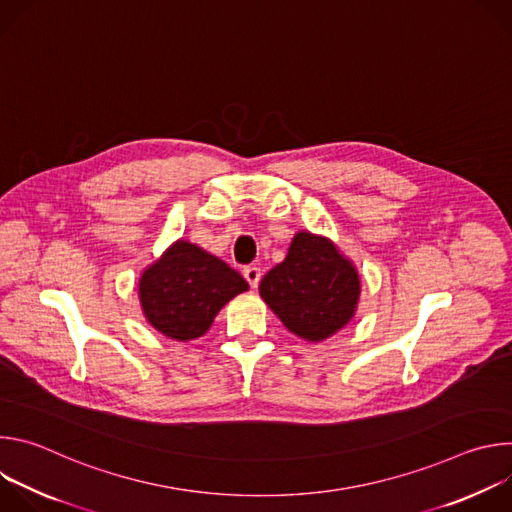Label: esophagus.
<instances>
[{
	"label": "esophagus",
	"instance_id": "obj_1",
	"mask_svg": "<svg viewBox=\"0 0 512 512\" xmlns=\"http://www.w3.org/2000/svg\"><path fill=\"white\" fill-rule=\"evenodd\" d=\"M243 275H245V279L249 281L251 287H257V283L261 279V269L257 265H249V267L243 269Z\"/></svg>",
	"mask_w": 512,
	"mask_h": 512
}]
</instances>
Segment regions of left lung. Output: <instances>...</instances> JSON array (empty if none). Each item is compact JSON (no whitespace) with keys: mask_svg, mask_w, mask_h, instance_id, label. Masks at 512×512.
Instances as JSON below:
<instances>
[{"mask_svg":"<svg viewBox=\"0 0 512 512\" xmlns=\"http://www.w3.org/2000/svg\"><path fill=\"white\" fill-rule=\"evenodd\" d=\"M259 294L289 332L320 342L354 316L360 281L328 239L298 233L287 257L261 279Z\"/></svg>","mask_w":512,"mask_h":512,"instance_id":"obj_1","label":"left lung"}]
</instances>
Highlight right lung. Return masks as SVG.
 Wrapping results in <instances>:
<instances>
[{
	"mask_svg": "<svg viewBox=\"0 0 512 512\" xmlns=\"http://www.w3.org/2000/svg\"><path fill=\"white\" fill-rule=\"evenodd\" d=\"M249 289L243 275L200 247L178 241L139 279L148 322L174 340L202 336L229 300Z\"/></svg>",
	"mask_w": 512,
	"mask_h": 512,
	"instance_id": "obj_1",
	"label": "right lung"
}]
</instances>
